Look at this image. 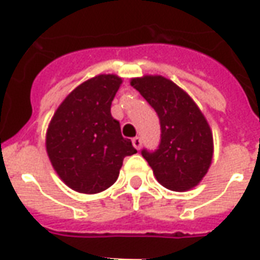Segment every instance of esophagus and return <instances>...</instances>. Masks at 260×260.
<instances>
[{
  "label": "esophagus",
  "instance_id": "esophagus-1",
  "mask_svg": "<svg viewBox=\"0 0 260 260\" xmlns=\"http://www.w3.org/2000/svg\"><path fill=\"white\" fill-rule=\"evenodd\" d=\"M132 145H134V147H135V149H138V150H139V149H141V146H142V139H141V138H139V136L134 138V139H132Z\"/></svg>",
  "mask_w": 260,
  "mask_h": 260
}]
</instances>
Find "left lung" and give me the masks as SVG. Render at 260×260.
Here are the masks:
<instances>
[{
    "instance_id": "8db88e82",
    "label": "left lung",
    "mask_w": 260,
    "mask_h": 260,
    "mask_svg": "<svg viewBox=\"0 0 260 260\" xmlns=\"http://www.w3.org/2000/svg\"><path fill=\"white\" fill-rule=\"evenodd\" d=\"M160 119V145L142 156L156 180L171 191H188L206 175L212 164L213 135L205 115L188 93L160 75L131 79Z\"/></svg>"
}]
</instances>
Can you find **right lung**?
Returning <instances> with one entry per match:
<instances>
[{
	"instance_id": "add662e5",
	"label": "right lung",
	"mask_w": 260,
	"mask_h": 260,
	"mask_svg": "<svg viewBox=\"0 0 260 260\" xmlns=\"http://www.w3.org/2000/svg\"><path fill=\"white\" fill-rule=\"evenodd\" d=\"M122 83L117 75H97L80 83L54 113L46 149L59 178L80 193H99L117 181L122 161L135 154L111 115Z\"/></svg>"
}]
</instances>
